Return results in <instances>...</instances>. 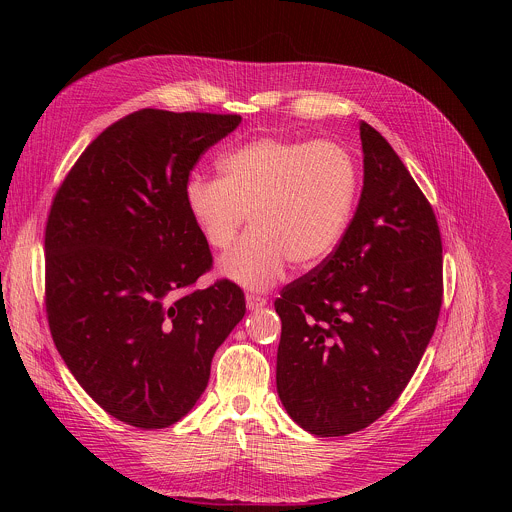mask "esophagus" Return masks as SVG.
Returning <instances> with one entry per match:
<instances>
[{
    "label": "esophagus",
    "instance_id": "obj_1",
    "mask_svg": "<svg viewBox=\"0 0 512 512\" xmlns=\"http://www.w3.org/2000/svg\"><path fill=\"white\" fill-rule=\"evenodd\" d=\"M245 300H247V308H249V310H259V308L267 306V298L257 296V294H247Z\"/></svg>",
    "mask_w": 512,
    "mask_h": 512
}]
</instances>
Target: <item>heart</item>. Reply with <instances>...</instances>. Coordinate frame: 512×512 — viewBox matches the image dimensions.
Returning a JSON list of instances; mask_svg holds the SVG:
<instances>
[{
	"label": "heart",
	"mask_w": 512,
	"mask_h": 512,
	"mask_svg": "<svg viewBox=\"0 0 512 512\" xmlns=\"http://www.w3.org/2000/svg\"><path fill=\"white\" fill-rule=\"evenodd\" d=\"M216 176L192 174L186 206L204 241L227 251L251 212L253 229L223 259L227 277L273 285L287 261L314 267L340 243L358 194V166L330 139L257 137L218 160Z\"/></svg>",
	"instance_id": "b5f03b06"
}]
</instances>
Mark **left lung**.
I'll list each match as a JSON object with an SVG mask.
<instances>
[{
    "mask_svg": "<svg viewBox=\"0 0 512 512\" xmlns=\"http://www.w3.org/2000/svg\"><path fill=\"white\" fill-rule=\"evenodd\" d=\"M364 186L338 247L275 300L277 393L300 427L338 437L377 421L440 318L442 235L389 141L360 121Z\"/></svg>",
    "mask_w": 512,
    "mask_h": 512,
    "instance_id": "1",
    "label": "left lung"
}]
</instances>
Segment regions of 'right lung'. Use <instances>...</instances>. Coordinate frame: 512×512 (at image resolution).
<instances>
[{
	"mask_svg": "<svg viewBox=\"0 0 512 512\" xmlns=\"http://www.w3.org/2000/svg\"><path fill=\"white\" fill-rule=\"evenodd\" d=\"M239 123L237 113H129L87 145L52 198L50 334L72 377L127 425L182 419L245 316L231 279L194 289L212 253L184 196L200 156Z\"/></svg>",
	"mask_w": 512,
	"mask_h": 512,
	"instance_id": "obj_1",
	"label": "right lung"
}]
</instances>
